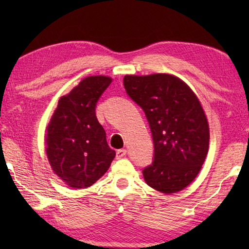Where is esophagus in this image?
Returning a JSON list of instances; mask_svg holds the SVG:
<instances>
[{
    "instance_id": "1",
    "label": "esophagus",
    "mask_w": 249,
    "mask_h": 249,
    "mask_svg": "<svg viewBox=\"0 0 249 249\" xmlns=\"http://www.w3.org/2000/svg\"><path fill=\"white\" fill-rule=\"evenodd\" d=\"M126 153H127V150L126 149H119L116 151V157H117V159H121V158H123L124 156L126 155Z\"/></svg>"
}]
</instances>
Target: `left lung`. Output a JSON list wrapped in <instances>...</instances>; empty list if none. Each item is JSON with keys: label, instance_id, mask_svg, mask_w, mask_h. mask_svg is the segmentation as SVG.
I'll use <instances>...</instances> for the list:
<instances>
[{"label": "left lung", "instance_id": "obj_1", "mask_svg": "<svg viewBox=\"0 0 249 249\" xmlns=\"http://www.w3.org/2000/svg\"><path fill=\"white\" fill-rule=\"evenodd\" d=\"M126 93L144 111L154 142V160L142 169L147 184L175 193L190 184L209 150L210 130L196 94L174 75H125Z\"/></svg>", "mask_w": 249, "mask_h": 249}]
</instances>
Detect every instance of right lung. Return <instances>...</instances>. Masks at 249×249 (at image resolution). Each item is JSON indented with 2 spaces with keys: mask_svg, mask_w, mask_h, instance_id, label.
<instances>
[{
  "mask_svg": "<svg viewBox=\"0 0 249 249\" xmlns=\"http://www.w3.org/2000/svg\"><path fill=\"white\" fill-rule=\"evenodd\" d=\"M112 79H83L60 98L46 134V154L53 170L71 188L83 189L99 180L115 157L95 107Z\"/></svg>",
  "mask_w": 249,
  "mask_h": 249,
  "instance_id": "1",
  "label": "right lung"
}]
</instances>
